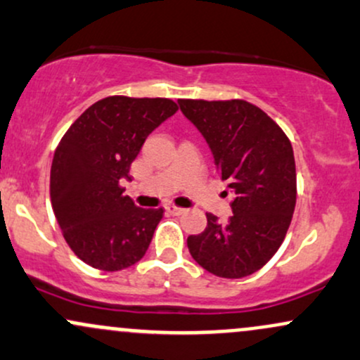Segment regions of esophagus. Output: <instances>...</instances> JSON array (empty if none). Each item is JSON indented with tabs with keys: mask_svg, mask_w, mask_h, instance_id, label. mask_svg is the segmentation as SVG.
I'll return each instance as SVG.
<instances>
[{
	"mask_svg": "<svg viewBox=\"0 0 360 360\" xmlns=\"http://www.w3.org/2000/svg\"><path fill=\"white\" fill-rule=\"evenodd\" d=\"M164 208H166V212L169 214H174V217H179V214L184 213V208H179V206H174V205H166Z\"/></svg>",
	"mask_w": 360,
	"mask_h": 360,
	"instance_id": "1",
	"label": "esophagus"
}]
</instances>
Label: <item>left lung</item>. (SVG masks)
Instances as JSON below:
<instances>
[{
  "instance_id": "obj_1",
  "label": "left lung",
  "mask_w": 360,
  "mask_h": 360,
  "mask_svg": "<svg viewBox=\"0 0 360 360\" xmlns=\"http://www.w3.org/2000/svg\"><path fill=\"white\" fill-rule=\"evenodd\" d=\"M213 154L232 194V217L208 213L188 249L203 269L229 279L254 274L283 243L296 205V166L289 139L267 113L243 100H179Z\"/></svg>"
}]
</instances>
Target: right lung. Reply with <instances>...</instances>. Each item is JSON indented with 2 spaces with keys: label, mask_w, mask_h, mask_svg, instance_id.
<instances>
[{
  "label": "right lung",
  "mask_w": 360,
  "mask_h": 360,
  "mask_svg": "<svg viewBox=\"0 0 360 360\" xmlns=\"http://www.w3.org/2000/svg\"><path fill=\"white\" fill-rule=\"evenodd\" d=\"M177 111L167 98L96 101L62 137L51 169L52 210L74 254L94 269L122 271L146 255L162 208H139L122 181L143 142Z\"/></svg>",
  "instance_id": "obj_1"
}]
</instances>
